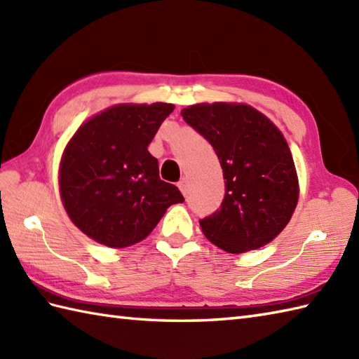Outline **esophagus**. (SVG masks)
Wrapping results in <instances>:
<instances>
[{"label": "esophagus", "instance_id": "obj_1", "mask_svg": "<svg viewBox=\"0 0 359 359\" xmlns=\"http://www.w3.org/2000/svg\"><path fill=\"white\" fill-rule=\"evenodd\" d=\"M179 188H180L182 194H184V196H187V194H188L189 184H188V179H187V177H184V179H182V180L179 182Z\"/></svg>", "mask_w": 359, "mask_h": 359}]
</instances>
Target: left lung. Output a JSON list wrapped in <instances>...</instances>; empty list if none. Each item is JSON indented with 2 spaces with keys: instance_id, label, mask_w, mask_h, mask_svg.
I'll return each mask as SVG.
<instances>
[{
  "instance_id": "left-lung-1",
  "label": "left lung",
  "mask_w": 359,
  "mask_h": 359,
  "mask_svg": "<svg viewBox=\"0 0 359 359\" xmlns=\"http://www.w3.org/2000/svg\"><path fill=\"white\" fill-rule=\"evenodd\" d=\"M182 117L210 142L224 170V201L199 220L207 239L234 255L273 241L292 219L299 196L284 135L248 104H194Z\"/></svg>"
}]
</instances>
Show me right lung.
Wrapping results in <instances>:
<instances>
[{
    "label": "right lung",
    "instance_id": "right-lung-1",
    "mask_svg": "<svg viewBox=\"0 0 359 359\" xmlns=\"http://www.w3.org/2000/svg\"><path fill=\"white\" fill-rule=\"evenodd\" d=\"M168 103L117 104L88 120L67 143L60 193L72 222L90 239L123 248L154 230L166 208L185 199L160 180L148 151Z\"/></svg>",
    "mask_w": 359,
    "mask_h": 359
}]
</instances>
